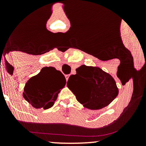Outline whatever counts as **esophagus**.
<instances>
[{
	"label": "esophagus",
	"mask_w": 146,
	"mask_h": 146,
	"mask_svg": "<svg viewBox=\"0 0 146 146\" xmlns=\"http://www.w3.org/2000/svg\"><path fill=\"white\" fill-rule=\"evenodd\" d=\"M68 78H69V75H65V78H66V81H68Z\"/></svg>",
	"instance_id": "esophagus-1"
}]
</instances>
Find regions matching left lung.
Masks as SVG:
<instances>
[{"label":"left lung","instance_id":"left-lung-1","mask_svg":"<svg viewBox=\"0 0 146 146\" xmlns=\"http://www.w3.org/2000/svg\"><path fill=\"white\" fill-rule=\"evenodd\" d=\"M67 86L78 101L90 110L101 109L108 106L119 93L111 75L100 68L86 65L76 68V74L68 78Z\"/></svg>","mask_w":146,"mask_h":146}]
</instances>
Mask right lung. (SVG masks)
<instances>
[{
	"label": "right lung",
	"instance_id": "obj_1",
	"mask_svg": "<svg viewBox=\"0 0 146 146\" xmlns=\"http://www.w3.org/2000/svg\"><path fill=\"white\" fill-rule=\"evenodd\" d=\"M66 82L65 77L60 71L51 66L44 67L27 82L23 97L34 108L48 109L54 104Z\"/></svg>",
	"mask_w": 146,
	"mask_h": 146
}]
</instances>
